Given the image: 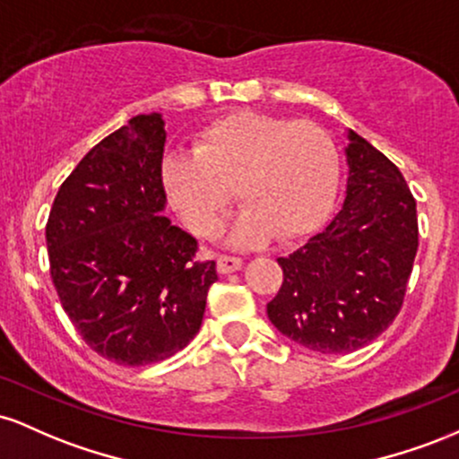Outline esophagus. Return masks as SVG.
Here are the masks:
<instances>
[{
    "label": "esophagus",
    "instance_id": "1",
    "mask_svg": "<svg viewBox=\"0 0 459 459\" xmlns=\"http://www.w3.org/2000/svg\"><path fill=\"white\" fill-rule=\"evenodd\" d=\"M218 272L220 273H230V272H237L241 267V259H237V256H229V255H218Z\"/></svg>",
    "mask_w": 459,
    "mask_h": 459
}]
</instances>
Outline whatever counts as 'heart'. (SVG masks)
<instances>
[{
    "instance_id": "heart-1",
    "label": "heart",
    "mask_w": 459,
    "mask_h": 459,
    "mask_svg": "<svg viewBox=\"0 0 459 459\" xmlns=\"http://www.w3.org/2000/svg\"><path fill=\"white\" fill-rule=\"evenodd\" d=\"M166 196L194 233L213 235L233 203L246 213L233 244L252 246L304 237L328 218L339 187V151L310 120L237 112L204 127L194 152H170L161 163Z\"/></svg>"
}]
</instances>
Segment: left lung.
<instances>
[{"instance_id":"obj_1","label":"left lung","mask_w":459,"mask_h":459,"mask_svg":"<svg viewBox=\"0 0 459 459\" xmlns=\"http://www.w3.org/2000/svg\"><path fill=\"white\" fill-rule=\"evenodd\" d=\"M347 140L343 207L278 259L282 284L267 304L278 332L321 354L360 350L393 324L419 247L416 200L399 168L356 131Z\"/></svg>"}]
</instances>
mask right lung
<instances>
[{
	"instance_id": "1",
	"label": "right lung",
	"mask_w": 459,
	"mask_h": 459,
	"mask_svg": "<svg viewBox=\"0 0 459 459\" xmlns=\"http://www.w3.org/2000/svg\"><path fill=\"white\" fill-rule=\"evenodd\" d=\"M161 114H140L86 152L47 220L51 281L82 339L116 365L166 360L196 336L215 261L166 218Z\"/></svg>"
}]
</instances>
